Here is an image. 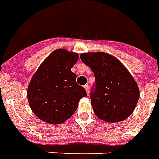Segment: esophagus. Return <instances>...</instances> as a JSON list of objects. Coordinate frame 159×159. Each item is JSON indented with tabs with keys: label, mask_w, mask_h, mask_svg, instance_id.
I'll return each mask as SVG.
<instances>
[{
	"label": "esophagus",
	"mask_w": 159,
	"mask_h": 159,
	"mask_svg": "<svg viewBox=\"0 0 159 159\" xmlns=\"http://www.w3.org/2000/svg\"><path fill=\"white\" fill-rule=\"evenodd\" d=\"M84 88H85V90H86L87 94H89V86L87 85H86V86H84Z\"/></svg>",
	"instance_id": "1"
}]
</instances>
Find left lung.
I'll list each match as a JSON object with an SVG mask.
<instances>
[{
	"mask_svg": "<svg viewBox=\"0 0 159 159\" xmlns=\"http://www.w3.org/2000/svg\"><path fill=\"white\" fill-rule=\"evenodd\" d=\"M80 58L95 77V89L90 94L94 114L108 123L126 120L140 98L139 88L127 68L102 52L82 53Z\"/></svg>",
	"mask_w": 159,
	"mask_h": 159,
	"instance_id": "obj_1",
	"label": "left lung"
}]
</instances>
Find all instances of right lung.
I'll return each mask as SVG.
<instances>
[{
  "instance_id": "obj_1",
  "label": "right lung",
  "mask_w": 159,
  "mask_h": 159,
  "mask_svg": "<svg viewBox=\"0 0 159 159\" xmlns=\"http://www.w3.org/2000/svg\"><path fill=\"white\" fill-rule=\"evenodd\" d=\"M78 54L57 49L43 61L30 80L27 99L34 114L41 120L59 125L73 116L86 90L76 82L71 71Z\"/></svg>"
}]
</instances>
